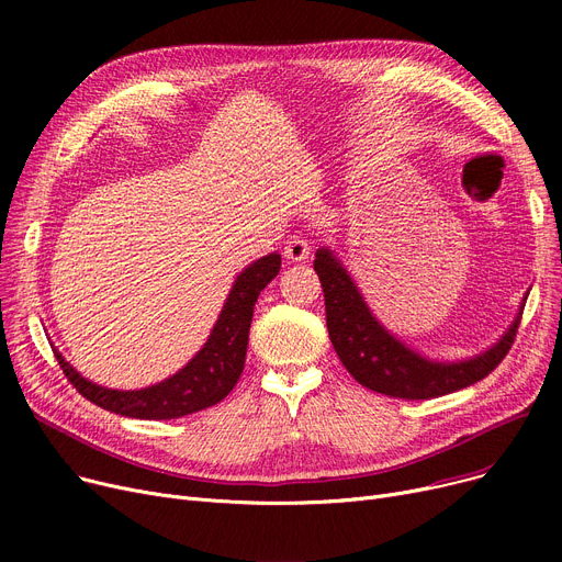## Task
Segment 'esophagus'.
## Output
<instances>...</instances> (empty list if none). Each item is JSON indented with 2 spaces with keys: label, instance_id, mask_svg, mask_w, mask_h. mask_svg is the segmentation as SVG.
Segmentation results:
<instances>
[{
  "label": "esophagus",
  "instance_id": "34e87169",
  "mask_svg": "<svg viewBox=\"0 0 562 562\" xmlns=\"http://www.w3.org/2000/svg\"><path fill=\"white\" fill-rule=\"evenodd\" d=\"M310 250L312 246L307 241V236H291L284 246V257L291 261H303L310 257Z\"/></svg>",
  "mask_w": 562,
  "mask_h": 562
}]
</instances>
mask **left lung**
<instances>
[{"mask_svg":"<svg viewBox=\"0 0 562 562\" xmlns=\"http://www.w3.org/2000/svg\"><path fill=\"white\" fill-rule=\"evenodd\" d=\"M314 271L326 296L328 333L341 364L362 387L394 398L428 401L490 375L508 356L524 310L519 307L508 333L481 356L462 362H432L382 328L356 282L328 248L316 250Z\"/></svg>","mask_w":562,"mask_h":562,"instance_id":"1","label":"left lung"}]
</instances>
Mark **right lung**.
I'll return each mask as SVG.
<instances>
[{
  "label": "right lung",
  "mask_w": 562,
  "mask_h": 562,
  "mask_svg": "<svg viewBox=\"0 0 562 562\" xmlns=\"http://www.w3.org/2000/svg\"><path fill=\"white\" fill-rule=\"evenodd\" d=\"M280 255L271 252L236 278L229 296L221 310L216 326L198 350V356L175 375L157 382L153 387L136 392H117L100 387L95 382L81 378L58 350L54 356L61 364L72 387L91 403L132 419H180L204 407L221 403L241 378L246 364V348L250 335L252 310L259 291L280 273Z\"/></svg>",
  "instance_id": "add662e5"
}]
</instances>
